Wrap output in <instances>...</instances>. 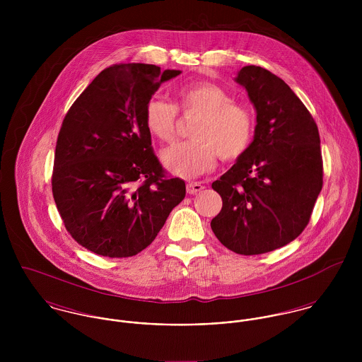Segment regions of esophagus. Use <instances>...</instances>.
I'll return each mask as SVG.
<instances>
[{
  "instance_id": "1",
  "label": "esophagus",
  "mask_w": 362,
  "mask_h": 362,
  "mask_svg": "<svg viewBox=\"0 0 362 362\" xmlns=\"http://www.w3.org/2000/svg\"><path fill=\"white\" fill-rule=\"evenodd\" d=\"M204 188H205V187H204L201 182H188V184H187V192H188L189 195L198 194V192H201Z\"/></svg>"
}]
</instances>
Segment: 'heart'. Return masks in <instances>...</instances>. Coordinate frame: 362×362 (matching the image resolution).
<instances>
[{
	"instance_id": "1",
	"label": "heart",
	"mask_w": 362,
	"mask_h": 362,
	"mask_svg": "<svg viewBox=\"0 0 362 362\" xmlns=\"http://www.w3.org/2000/svg\"><path fill=\"white\" fill-rule=\"evenodd\" d=\"M177 110L182 114H198L189 136L161 153L164 165L182 178H194L209 173L216 157L234 160L245 153L254 131L255 118L250 107L233 102L218 85L194 82L174 93V104L153 98L145 107V125L160 142H171L175 136Z\"/></svg>"
}]
</instances>
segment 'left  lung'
<instances>
[{"label": "left lung", "mask_w": 362, "mask_h": 362, "mask_svg": "<svg viewBox=\"0 0 362 362\" xmlns=\"http://www.w3.org/2000/svg\"><path fill=\"white\" fill-rule=\"evenodd\" d=\"M235 82L257 110L252 144L211 188L223 207L210 227L240 255H259L296 240L310 223L323 184L315 119L290 86L270 71L247 65Z\"/></svg>", "instance_id": "8db88e82"}]
</instances>
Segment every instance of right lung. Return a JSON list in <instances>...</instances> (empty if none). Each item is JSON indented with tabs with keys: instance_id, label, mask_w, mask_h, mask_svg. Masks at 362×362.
Masks as SVG:
<instances>
[{
	"instance_id": "right-lung-1",
	"label": "right lung",
	"mask_w": 362,
	"mask_h": 362,
	"mask_svg": "<svg viewBox=\"0 0 362 362\" xmlns=\"http://www.w3.org/2000/svg\"><path fill=\"white\" fill-rule=\"evenodd\" d=\"M180 74L152 64L108 66L62 121L52 197L66 231L98 255L139 254L185 198V182L164 175L145 125L148 102Z\"/></svg>"
}]
</instances>
